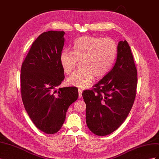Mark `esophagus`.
Here are the masks:
<instances>
[{
    "label": "esophagus",
    "instance_id": "obj_1",
    "mask_svg": "<svg viewBox=\"0 0 159 159\" xmlns=\"http://www.w3.org/2000/svg\"><path fill=\"white\" fill-rule=\"evenodd\" d=\"M82 91H83V89H81V88H79V89H78L79 98H82Z\"/></svg>",
    "mask_w": 159,
    "mask_h": 159
}]
</instances>
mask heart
I'll use <instances>...</instances> for the list:
<instances>
[{"mask_svg": "<svg viewBox=\"0 0 159 159\" xmlns=\"http://www.w3.org/2000/svg\"><path fill=\"white\" fill-rule=\"evenodd\" d=\"M117 45L109 38L85 36L77 39L72 50H62L60 61L66 74L74 70L78 61L80 70H76L68 79V83L75 87L86 88L93 82L95 76L103 78L111 70L117 56Z\"/></svg>", "mask_w": 159, "mask_h": 159, "instance_id": "1", "label": "heart"}]
</instances>
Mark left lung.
I'll return each instance as SVG.
<instances>
[{
    "instance_id": "1",
    "label": "left lung",
    "mask_w": 159,
    "mask_h": 159,
    "mask_svg": "<svg viewBox=\"0 0 159 159\" xmlns=\"http://www.w3.org/2000/svg\"><path fill=\"white\" fill-rule=\"evenodd\" d=\"M117 48L112 70L93 89L82 93L86 104V123L98 136L107 135L121 125L136 96L137 70L131 48L126 40L120 41Z\"/></svg>"
}]
</instances>
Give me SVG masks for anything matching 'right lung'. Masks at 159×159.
Masks as SVG:
<instances>
[{
    "label": "right lung",
    "mask_w": 159,
    "mask_h": 159,
    "mask_svg": "<svg viewBox=\"0 0 159 159\" xmlns=\"http://www.w3.org/2000/svg\"><path fill=\"white\" fill-rule=\"evenodd\" d=\"M64 31H48L33 42L21 67L24 106L36 127L46 134L56 133L66 119L70 105L78 98L76 87L56 89L64 80L60 56Z\"/></svg>",
    "instance_id": "right-lung-1"
}]
</instances>
